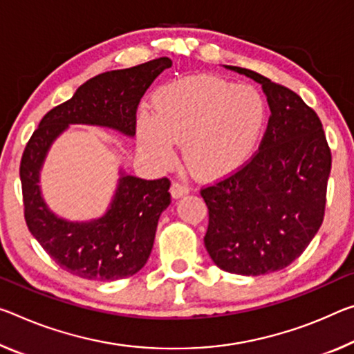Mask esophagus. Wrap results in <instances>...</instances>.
Masks as SVG:
<instances>
[{
    "label": "esophagus",
    "mask_w": 354,
    "mask_h": 354,
    "mask_svg": "<svg viewBox=\"0 0 354 354\" xmlns=\"http://www.w3.org/2000/svg\"><path fill=\"white\" fill-rule=\"evenodd\" d=\"M189 190H190L189 184L184 183V181H175V183L171 184V195L175 198L183 197V195H186Z\"/></svg>",
    "instance_id": "34e87169"
}]
</instances>
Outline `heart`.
<instances>
[{
  "instance_id": "b5f03b06",
  "label": "heart",
  "mask_w": 354,
  "mask_h": 354,
  "mask_svg": "<svg viewBox=\"0 0 354 354\" xmlns=\"http://www.w3.org/2000/svg\"><path fill=\"white\" fill-rule=\"evenodd\" d=\"M154 113L138 116L140 149L167 164L183 142V156L195 175L222 176L236 170L257 147L265 102L249 85L211 75L189 77L157 89Z\"/></svg>"
}]
</instances>
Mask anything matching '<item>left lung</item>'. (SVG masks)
<instances>
[{"instance_id":"obj_1","label":"left lung","mask_w":354,"mask_h":354,"mask_svg":"<svg viewBox=\"0 0 354 354\" xmlns=\"http://www.w3.org/2000/svg\"><path fill=\"white\" fill-rule=\"evenodd\" d=\"M227 67L260 83L271 115L254 156L200 189L209 214L205 245L223 271L261 276L293 263L322 227L333 157L322 121L298 94Z\"/></svg>"}]
</instances>
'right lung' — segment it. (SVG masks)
I'll use <instances>...</instances> for the list:
<instances>
[{"mask_svg": "<svg viewBox=\"0 0 354 354\" xmlns=\"http://www.w3.org/2000/svg\"><path fill=\"white\" fill-rule=\"evenodd\" d=\"M171 59L110 71L89 78L64 104L56 105L39 122L20 160V181L28 230L56 265L89 280H116L138 272L148 261L157 222L170 205V179L122 175L104 217L93 222H67L44 203L39 170L53 140L69 124H96L136 136L137 109L157 75Z\"/></svg>", "mask_w": 354, "mask_h": 354, "instance_id": "add662e5", "label": "right lung"}]
</instances>
